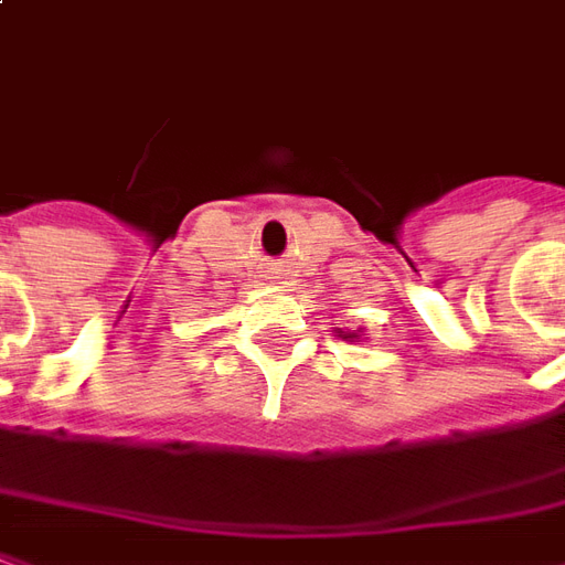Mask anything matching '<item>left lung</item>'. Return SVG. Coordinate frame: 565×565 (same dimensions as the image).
Instances as JSON below:
<instances>
[{
    "label": "left lung",
    "mask_w": 565,
    "mask_h": 565,
    "mask_svg": "<svg viewBox=\"0 0 565 565\" xmlns=\"http://www.w3.org/2000/svg\"><path fill=\"white\" fill-rule=\"evenodd\" d=\"M339 337L345 339V342H361V337H364V327H358V330H339Z\"/></svg>",
    "instance_id": "1"
}]
</instances>
